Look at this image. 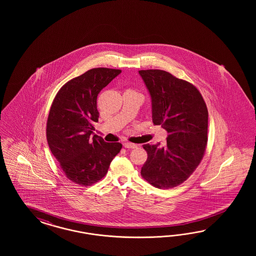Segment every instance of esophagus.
<instances>
[{
  "label": "esophagus",
  "mask_w": 256,
  "mask_h": 256,
  "mask_svg": "<svg viewBox=\"0 0 256 256\" xmlns=\"http://www.w3.org/2000/svg\"><path fill=\"white\" fill-rule=\"evenodd\" d=\"M123 146H124V148H128V149H134V148H137L136 144H132V142H126L123 144Z\"/></svg>",
  "instance_id": "1"
}]
</instances>
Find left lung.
<instances>
[{
  "label": "left lung",
  "instance_id": "obj_1",
  "mask_svg": "<svg viewBox=\"0 0 256 256\" xmlns=\"http://www.w3.org/2000/svg\"><path fill=\"white\" fill-rule=\"evenodd\" d=\"M151 98L152 120L167 133L164 146L146 144L142 178L158 188L183 183L201 162L208 142V112L195 86L163 70H140Z\"/></svg>",
  "mask_w": 256,
  "mask_h": 256
}]
</instances>
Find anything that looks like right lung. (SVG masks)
Returning <instances> with one entry per match:
<instances>
[{"mask_svg":"<svg viewBox=\"0 0 256 256\" xmlns=\"http://www.w3.org/2000/svg\"><path fill=\"white\" fill-rule=\"evenodd\" d=\"M121 70L93 68L68 82L56 94L46 122L48 148L72 182L90 186L100 180L120 152V142L94 134L98 121L96 98Z\"/></svg>","mask_w":256,"mask_h":256,"instance_id":"right-lung-1","label":"right lung"}]
</instances>
